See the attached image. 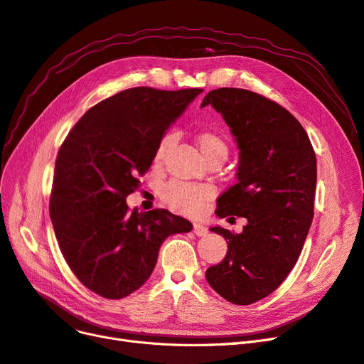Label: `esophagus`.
Masks as SVG:
<instances>
[{"mask_svg": "<svg viewBox=\"0 0 364 364\" xmlns=\"http://www.w3.org/2000/svg\"><path fill=\"white\" fill-rule=\"evenodd\" d=\"M193 232H195L196 236H205V235L208 233V229L205 228L203 225H200V223H195L193 225Z\"/></svg>", "mask_w": 364, "mask_h": 364, "instance_id": "obj_1", "label": "esophagus"}]
</instances>
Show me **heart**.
<instances>
[{
    "label": "heart",
    "mask_w": 364,
    "mask_h": 364,
    "mask_svg": "<svg viewBox=\"0 0 364 364\" xmlns=\"http://www.w3.org/2000/svg\"><path fill=\"white\" fill-rule=\"evenodd\" d=\"M196 146L203 156V159L210 162L214 159H226L229 147L225 138L214 131H200L195 136ZM176 143V136L165 134L157 143L153 153V165L162 166L169 149ZM162 199L172 210L183 214H196L202 205L213 196V188L208 186L191 184L183 181H171L165 184L161 191Z\"/></svg>",
    "instance_id": "obj_1"
}]
</instances>
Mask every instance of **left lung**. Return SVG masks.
<instances>
[{
    "instance_id": "8db88e82",
    "label": "left lung",
    "mask_w": 364,
    "mask_h": 364,
    "mask_svg": "<svg viewBox=\"0 0 364 364\" xmlns=\"http://www.w3.org/2000/svg\"><path fill=\"white\" fill-rule=\"evenodd\" d=\"M223 116L240 149L236 184L217 199L215 214L245 217L241 233L211 228L228 242L210 286L235 305L269 296L287 278L314 217L317 159L308 134L279 104L236 87L208 92L200 107Z\"/></svg>"
}]
</instances>
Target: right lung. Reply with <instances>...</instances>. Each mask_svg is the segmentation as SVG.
<instances>
[{"instance_id": "add662e5", "label": "right lung", "mask_w": 364, "mask_h": 364, "mask_svg": "<svg viewBox=\"0 0 364 364\" xmlns=\"http://www.w3.org/2000/svg\"><path fill=\"white\" fill-rule=\"evenodd\" d=\"M202 89L132 87L95 107L62 143L50 195V218L70 269L107 299L138 290L151 275L162 242L191 232V221L169 213L129 210L171 123Z\"/></svg>"}]
</instances>
